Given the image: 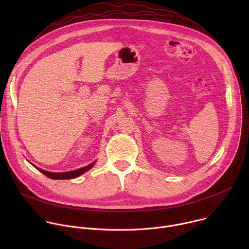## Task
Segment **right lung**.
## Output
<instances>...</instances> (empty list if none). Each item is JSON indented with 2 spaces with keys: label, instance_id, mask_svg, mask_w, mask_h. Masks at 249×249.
<instances>
[{
  "label": "right lung",
  "instance_id": "obj_1",
  "mask_svg": "<svg viewBox=\"0 0 249 249\" xmlns=\"http://www.w3.org/2000/svg\"><path fill=\"white\" fill-rule=\"evenodd\" d=\"M95 161L91 162L90 164L85 166V167H82V168H79V169H76V170H72V171H68V172H49V171H46V170H43L39 167H36L40 172H42L43 174H45L47 177H49V178L51 179H72V178H76V177L80 176L81 174L85 173L86 171L89 170L93 165H94Z\"/></svg>",
  "mask_w": 249,
  "mask_h": 249
}]
</instances>
